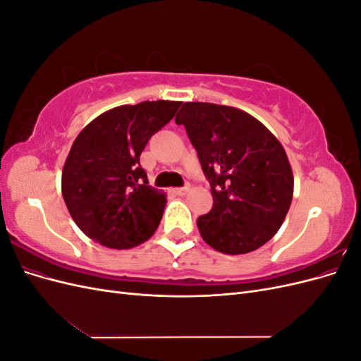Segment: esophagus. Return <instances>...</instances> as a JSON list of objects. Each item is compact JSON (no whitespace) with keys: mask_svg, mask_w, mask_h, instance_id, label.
I'll return each instance as SVG.
<instances>
[{"mask_svg":"<svg viewBox=\"0 0 361 361\" xmlns=\"http://www.w3.org/2000/svg\"><path fill=\"white\" fill-rule=\"evenodd\" d=\"M174 191V194H178V195H185L187 194L188 191H190V187H182V188H174L173 190Z\"/></svg>","mask_w":361,"mask_h":361,"instance_id":"esophagus-1","label":"esophagus"}]
</instances>
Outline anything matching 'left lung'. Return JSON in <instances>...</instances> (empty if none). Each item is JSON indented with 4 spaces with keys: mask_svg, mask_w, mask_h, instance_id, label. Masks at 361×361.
<instances>
[{
    "mask_svg": "<svg viewBox=\"0 0 361 361\" xmlns=\"http://www.w3.org/2000/svg\"><path fill=\"white\" fill-rule=\"evenodd\" d=\"M197 150L214 206L199 216L203 241L224 255L267 244L286 218L293 174L277 137L233 106L185 102L176 116Z\"/></svg>",
    "mask_w": 361,
    "mask_h": 361,
    "instance_id": "1",
    "label": "left lung"
}]
</instances>
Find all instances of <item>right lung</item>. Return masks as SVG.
I'll return each instance as SVG.
<instances>
[{
	"mask_svg": "<svg viewBox=\"0 0 361 361\" xmlns=\"http://www.w3.org/2000/svg\"><path fill=\"white\" fill-rule=\"evenodd\" d=\"M182 102L120 105L93 118L75 138L61 173V192L85 236L128 250L155 233L167 199L152 188L140 155Z\"/></svg>",
	"mask_w": 361,
	"mask_h": 361,
	"instance_id": "right-lung-1",
	"label": "right lung"
}]
</instances>
